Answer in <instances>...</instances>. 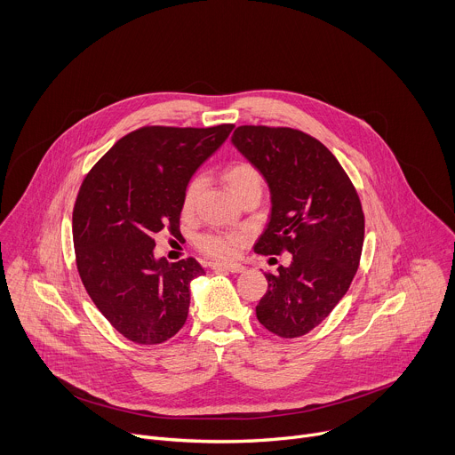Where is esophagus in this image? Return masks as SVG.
<instances>
[{
  "label": "esophagus",
  "mask_w": 455,
  "mask_h": 455,
  "mask_svg": "<svg viewBox=\"0 0 455 455\" xmlns=\"http://www.w3.org/2000/svg\"><path fill=\"white\" fill-rule=\"evenodd\" d=\"M211 268L214 272H232V274H239L244 270V267L241 265H232V263H212Z\"/></svg>",
  "instance_id": "34e87169"
}]
</instances>
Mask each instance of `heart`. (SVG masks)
<instances>
[{
    "label": "heart",
    "instance_id": "heart-1",
    "mask_svg": "<svg viewBox=\"0 0 455 455\" xmlns=\"http://www.w3.org/2000/svg\"><path fill=\"white\" fill-rule=\"evenodd\" d=\"M223 180L227 187L232 190L234 196L241 202L250 194L263 192V174L250 162H234L223 171ZM204 187L202 178H192L187 181L181 196V211L183 214H192L196 209L198 196ZM246 243L244 232H205L196 237V246L200 251L216 257V259H232L241 244Z\"/></svg>",
    "mask_w": 455,
    "mask_h": 455
}]
</instances>
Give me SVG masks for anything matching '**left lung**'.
I'll return each mask as SVG.
<instances>
[{
  "label": "left lung",
  "mask_w": 455,
  "mask_h": 455,
  "mask_svg": "<svg viewBox=\"0 0 455 455\" xmlns=\"http://www.w3.org/2000/svg\"><path fill=\"white\" fill-rule=\"evenodd\" d=\"M232 142L272 192L270 221L253 250L291 253L288 268L265 274L257 320L277 337H302L333 311L358 270L365 228L358 192L333 153L300 129L239 125Z\"/></svg>",
  "instance_id": "1"
}]
</instances>
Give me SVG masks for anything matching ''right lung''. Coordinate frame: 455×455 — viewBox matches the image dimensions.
Segmentation results:
<instances>
[{"label": "right lung", "instance_id": "add662e5", "mask_svg": "<svg viewBox=\"0 0 455 455\" xmlns=\"http://www.w3.org/2000/svg\"><path fill=\"white\" fill-rule=\"evenodd\" d=\"M212 127L144 125L122 137L86 174L74 205L76 263L93 304L127 340L153 346L187 320L196 259L153 255L155 235L180 234L183 188L230 135Z\"/></svg>", "mask_w": 455, "mask_h": 455}]
</instances>
